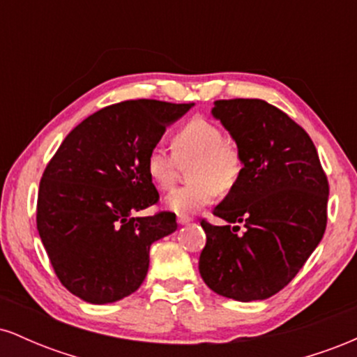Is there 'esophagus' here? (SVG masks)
Masks as SVG:
<instances>
[{"mask_svg": "<svg viewBox=\"0 0 357 357\" xmlns=\"http://www.w3.org/2000/svg\"><path fill=\"white\" fill-rule=\"evenodd\" d=\"M191 216H178V223L179 225H188V223H191Z\"/></svg>", "mask_w": 357, "mask_h": 357, "instance_id": "34e87169", "label": "esophagus"}]
</instances>
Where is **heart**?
Wrapping results in <instances>:
<instances>
[{"mask_svg": "<svg viewBox=\"0 0 357 357\" xmlns=\"http://www.w3.org/2000/svg\"><path fill=\"white\" fill-rule=\"evenodd\" d=\"M173 154L153 147L146 155V173L158 190L167 191L178 179L179 166L190 167L191 184L166 196V206L179 216H188L215 202L218 190L227 192L238 183L243 161L235 144L225 141L223 132L206 119L196 117L174 130Z\"/></svg>", "mask_w": 357, "mask_h": 357, "instance_id": "b5f03b06", "label": "heart"}]
</instances>
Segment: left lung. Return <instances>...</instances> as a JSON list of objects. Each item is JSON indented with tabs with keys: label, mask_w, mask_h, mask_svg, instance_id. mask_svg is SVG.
I'll return each instance as SVG.
<instances>
[{
	"label": "left lung",
	"mask_w": 357,
	"mask_h": 357,
	"mask_svg": "<svg viewBox=\"0 0 357 357\" xmlns=\"http://www.w3.org/2000/svg\"><path fill=\"white\" fill-rule=\"evenodd\" d=\"M211 112L235 139L243 169L213 210L227 225L202 220L206 245L199 273L220 296L264 301L297 275L322 240L329 183L312 139L275 105L216 100Z\"/></svg>",
	"instance_id": "left-lung-1"
}]
</instances>
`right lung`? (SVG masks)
I'll use <instances>...</instances> for the list:
<instances>
[{
	"mask_svg": "<svg viewBox=\"0 0 357 357\" xmlns=\"http://www.w3.org/2000/svg\"><path fill=\"white\" fill-rule=\"evenodd\" d=\"M195 104L126 100L97 110L63 139L40 181L36 228L61 285L90 304L141 287L149 248L176 215L134 216L159 202L146 155Z\"/></svg>",
	"mask_w": 357,
	"mask_h": 357,
	"instance_id": "obj_1",
	"label": "right lung"
}]
</instances>
